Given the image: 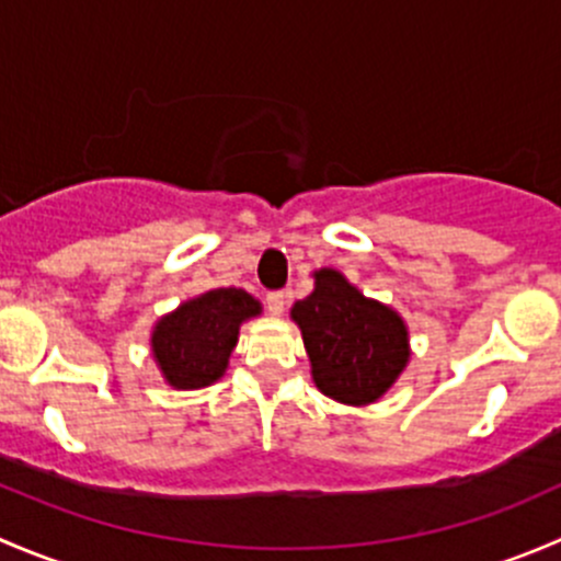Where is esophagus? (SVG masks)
I'll return each mask as SVG.
<instances>
[{"label":"esophagus","instance_id":"esophagus-1","mask_svg":"<svg viewBox=\"0 0 561 561\" xmlns=\"http://www.w3.org/2000/svg\"><path fill=\"white\" fill-rule=\"evenodd\" d=\"M285 301H287V296L282 290H274L265 296V307H268V312L274 317H279L282 312H285Z\"/></svg>","mask_w":561,"mask_h":561}]
</instances>
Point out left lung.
I'll use <instances>...</instances> for the list:
<instances>
[{"mask_svg":"<svg viewBox=\"0 0 561 561\" xmlns=\"http://www.w3.org/2000/svg\"><path fill=\"white\" fill-rule=\"evenodd\" d=\"M290 317L301 328L314 386L342 404L364 407L399 380L410 333L399 312L366 298L339 271H314V290Z\"/></svg>","mask_w":561,"mask_h":561,"instance_id":"8db88e82","label":"left lung"}]
</instances>
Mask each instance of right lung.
Masks as SVG:
<instances>
[{"label":"right lung","mask_w":561,"mask_h":561,"mask_svg":"<svg viewBox=\"0 0 561 561\" xmlns=\"http://www.w3.org/2000/svg\"><path fill=\"white\" fill-rule=\"evenodd\" d=\"M263 312L257 298L239 287H217L160 317L151 353L168 386L195 390L217 382L239 342V328Z\"/></svg>","instance_id":"1"}]
</instances>
